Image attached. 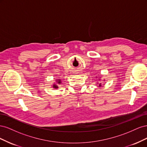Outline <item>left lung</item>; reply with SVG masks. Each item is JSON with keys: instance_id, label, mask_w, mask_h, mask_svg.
<instances>
[{"instance_id": "8db88e82", "label": "left lung", "mask_w": 147, "mask_h": 147, "mask_svg": "<svg viewBox=\"0 0 147 147\" xmlns=\"http://www.w3.org/2000/svg\"><path fill=\"white\" fill-rule=\"evenodd\" d=\"M100 84V85H99V86H101V85H100V84Z\"/></svg>"}]
</instances>
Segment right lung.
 Wrapping results in <instances>:
<instances>
[{"mask_svg":"<svg viewBox=\"0 0 147 147\" xmlns=\"http://www.w3.org/2000/svg\"><path fill=\"white\" fill-rule=\"evenodd\" d=\"M61 83V82H60V80H58V83ZM53 88H57L58 87L57 86V85H56V84H55V85H53Z\"/></svg>","mask_w":147,"mask_h":147,"instance_id":"1","label":"right lung"}]
</instances>
